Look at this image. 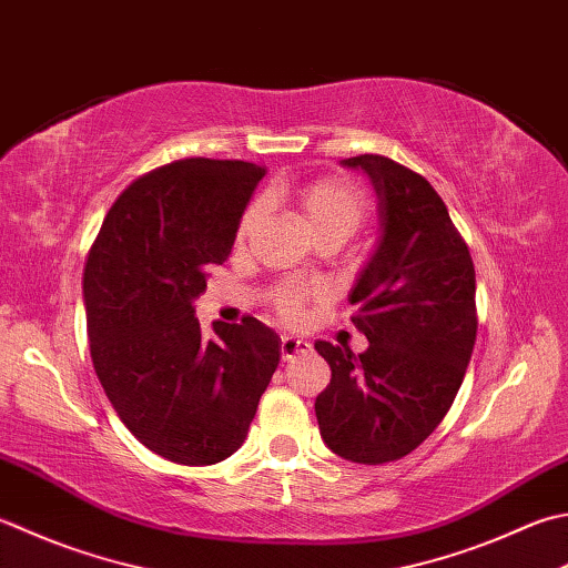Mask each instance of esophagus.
Listing matches in <instances>:
<instances>
[{"instance_id": "esophagus-1", "label": "esophagus", "mask_w": 568, "mask_h": 568, "mask_svg": "<svg viewBox=\"0 0 568 568\" xmlns=\"http://www.w3.org/2000/svg\"><path fill=\"white\" fill-rule=\"evenodd\" d=\"M310 349H313V344H310L307 339H300V337H293V335H285L281 339V354H283L285 362L300 357V354H307Z\"/></svg>"}]
</instances>
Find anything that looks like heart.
Here are the masks:
<instances>
[{
	"instance_id": "1",
	"label": "heart",
	"mask_w": 568,
	"mask_h": 568,
	"mask_svg": "<svg viewBox=\"0 0 568 568\" xmlns=\"http://www.w3.org/2000/svg\"><path fill=\"white\" fill-rule=\"evenodd\" d=\"M277 192L293 199L300 216L305 219L307 229L313 231L317 241H347L354 231L362 226V221L369 214V202L359 186H354L349 180L342 176H322L297 186H283ZM263 204L253 202L243 211L239 224V239H248L261 224ZM327 291L320 283H293L283 285L273 293L275 313L287 322H297L303 317V307L310 300H325Z\"/></svg>"
}]
</instances>
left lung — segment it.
I'll list each match as a JSON object with an SVG mask.
<instances>
[{
  "instance_id": "left-lung-1",
  "label": "left lung",
  "mask_w": 568,
  "mask_h": 568,
  "mask_svg": "<svg viewBox=\"0 0 568 568\" xmlns=\"http://www.w3.org/2000/svg\"><path fill=\"white\" fill-rule=\"evenodd\" d=\"M342 164L369 176L379 211V239L349 293L369 347L315 342L332 369L315 414L332 453L382 465L416 450L458 394L477 332L475 268L424 176L382 154Z\"/></svg>"
}]
</instances>
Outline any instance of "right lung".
Segmentation results:
<instances>
[{
  "instance_id": "1",
  "label": "right lung",
  "mask_w": 568,
  "mask_h": 568,
  "mask_svg": "<svg viewBox=\"0 0 568 568\" xmlns=\"http://www.w3.org/2000/svg\"><path fill=\"white\" fill-rule=\"evenodd\" d=\"M265 170L192 158L140 176L110 206L83 271L91 357L105 396L142 446L182 465L236 453L281 362L255 317L214 322L194 300L231 253Z\"/></svg>"
}]
</instances>
